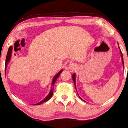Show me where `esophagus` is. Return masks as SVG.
<instances>
[{"label":"esophagus","instance_id":"34e87169","mask_svg":"<svg viewBox=\"0 0 128 128\" xmlns=\"http://www.w3.org/2000/svg\"><path fill=\"white\" fill-rule=\"evenodd\" d=\"M74 67H75V66H74V64H70L69 66H68V67H66V68H68V69H73V68H74Z\"/></svg>","mask_w":128,"mask_h":128}]
</instances>
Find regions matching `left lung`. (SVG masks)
<instances>
[{
    "label": "left lung",
    "instance_id": "obj_1",
    "mask_svg": "<svg viewBox=\"0 0 128 128\" xmlns=\"http://www.w3.org/2000/svg\"><path fill=\"white\" fill-rule=\"evenodd\" d=\"M118 48H119V49H120V54H121V57H122V64H123V67H124V62H123V54H122V51H121V50H120V47H119V46H118ZM72 80H73V81H74V84H75V89H76V75H75V74H74L72 75ZM76 92H77V90H76ZM78 94V93H77ZM78 96H79V95H78ZM79 97L81 98V100H83L82 99V98H81V97H80V96H79ZM84 101V100H83Z\"/></svg>",
    "mask_w": 128,
    "mask_h": 128
}]
</instances>
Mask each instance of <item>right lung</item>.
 Listing matches in <instances>:
<instances>
[{
	"label": "right lung",
	"mask_w": 128,
	"mask_h": 128,
	"mask_svg": "<svg viewBox=\"0 0 128 128\" xmlns=\"http://www.w3.org/2000/svg\"><path fill=\"white\" fill-rule=\"evenodd\" d=\"M12 46H10V47H9V48H8V53H7V54H6V60H5V73L6 72V68H7V67H8V64H9L11 58H12ZM62 70H63L62 69L61 70H60L58 73L56 75H54V77H53V78L52 79V82L51 89H50V92H49V94H48V95H47V96H46V98H44L42 100L40 101V102H39V103H36V104H33V105H40V104H41L42 103H44V102H47V101H48V100L50 99V98H51L52 96V95H53V88H54V84H55L56 80L57 78H58L59 76H60V74H61V72H62Z\"/></svg>",
	"instance_id": "add662e5"
}]
</instances>
